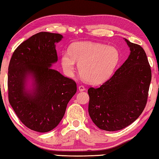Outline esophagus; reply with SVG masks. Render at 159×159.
Here are the masks:
<instances>
[{"instance_id": "34e87169", "label": "esophagus", "mask_w": 159, "mask_h": 159, "mask_svg": "<svg viewBox=\"0 0 159 159\" xmlns=\"http://www.w3.org/2000/svg\"><path fill=\"white\" fill-rule=\"evenodd\" d=\"M79 91H84L86 90V88H85L84 86H79Z\"/></svg>"}]
</instances>
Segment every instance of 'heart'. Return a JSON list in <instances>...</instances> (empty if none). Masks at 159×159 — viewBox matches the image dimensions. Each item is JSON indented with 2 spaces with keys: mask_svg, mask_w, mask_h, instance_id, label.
Returning <instances> with one entry per match:
<instances>
[{
  "mask_svg": "<svg viewBox=\"0 0 159 159\" xmlns=\"http://www.w3.org/2000/svg\"><path fill=\"white\" fill-rule=\"evenodd\" d=\"M61 65L68 75H72L79 63L80 75L93 84H101L111 76L119 61V53L113 46L89 41L74 43L70 52L61 55Z\"/></svg>",
  "mask_w": 159,
  "mask_h": 159,
  "instance_id": "obj_1",
  "label": "heart"
}]
</instances>
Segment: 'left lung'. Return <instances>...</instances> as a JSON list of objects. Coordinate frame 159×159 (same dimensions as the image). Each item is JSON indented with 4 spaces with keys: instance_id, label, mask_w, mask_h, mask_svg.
<instances>
[{
    "instance_id": "1",
    "label": "left lung",
    "mask_w": 159,
    "mask_h": 159,
    "mask_svg": "<svg viewBox=\"0 0 159 159\" xmlns=\"http://www.w3.org/2000/svg\"><path fill=\"white\" fill-rule=\"evenodd\" d=\"M130 55L111 79L98 88H90L89 113L100 129L115 131L131 124L147 103L151 70L141 46L125 39Z\"/></svg>"
}]
</instances>
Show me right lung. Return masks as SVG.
<instances>
[{
    "label": "right lung",
    "mask_w": 159,
    "mask_h": 159,
    "mask_svg": "<svg viewBox=\"0 0 159 159\" xmlns=\"http://www.w3.org/2000/svg\"><path fill=\"white\" fill-rule=\"evenodd\" d=\"M59 34L40 32L23 41L13 52L8 66V100L21 122L33 131L46 133L58 125L68 103L76 93L74 80L51 66L58 61L56 43ZM28 77L33 88L25 89Z\"/></svg>",
    "instance_id": "add662e5"
}]
</instances>
